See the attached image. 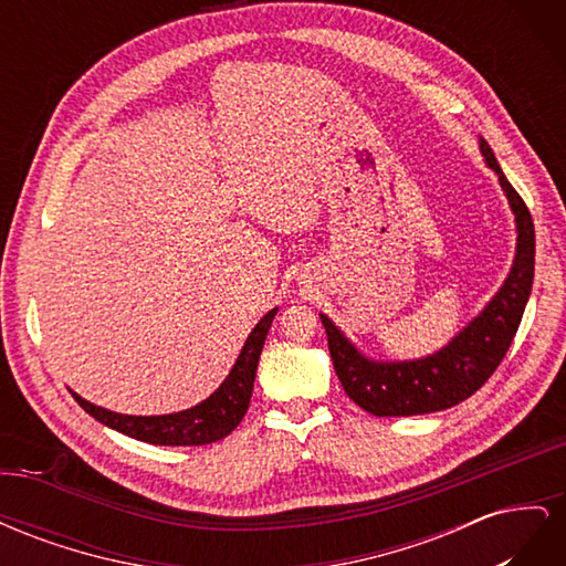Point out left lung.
<instances>
[{"mask_svg":"<svg viewBox=\"0 0 566 566\" xmlns=\"http://www.w3.org/2000/svg\"><path fill=\"white\" fill-rule=\"evenodd\" d=\"M486 165L499 175L517 221V254L510 276L468 328H462L447 347L418 361H373L339 333L337 325L321 314L328 335V349L337 378L347 397L378 418L422 416L451 408L482 387L501 366L520 328L524 306L534 283L536 231L522 196L505 179L491 146L479 139Z\"/></svg>","mask_w":566,"mask_h":566,"instance_id":"1","label":"left lung"}]
</instances>
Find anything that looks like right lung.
Returning <instances> with one entry per match:
<instances>
[{
    "instance_id": "right-lung-1",
    "label": "right lung",
    "mask_w": 566,
    "mask_h": 566,
    "mask_svg": "<svg viewBox=\"0 0 566 566\" xmlns=\"http://www.w3.org/2000/svg\"><path fill=\"white\" fill-rule=\"evenodd\" d=\"M276 312L279 310H271L254 325L241 349V356L235 358L229 378L219 385L212 397H208L193 408L181 410V413L123 416L84 401L75 391H71L73 399L87 410L92 418L108 424L111 430H117L146 443H156V447H205V443L224 439L241 424L243 416L248 413L256 364H260L264 339Z\"/></svg>"
}]
</instances>
